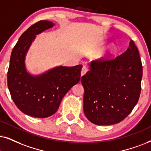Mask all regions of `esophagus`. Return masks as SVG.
Listing matches in <instances>:
<instances>
[{
  "mask_svg": "<svg viewBox=\"0 0 151 151\" xmlns=\"http://www.w3.org/2000/svg\"><path fill=\"white\" fill-rule=\"evenodd\" d=\"M88 68L87 66H86V65L83 66V68H82L81 71V76L84 75V74H85L86 73V72H88Z\"/></svg>",
  "mask_w": 151,
  "mask_h": 151,
  "instance_id": "obj_1",
  "label": "esophagus"
}]
</instances>
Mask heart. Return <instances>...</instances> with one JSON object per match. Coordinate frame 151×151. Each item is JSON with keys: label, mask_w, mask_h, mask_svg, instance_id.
I'll use <instances>...</instances> for the list:
<instances>
[{"label": "heart", "mask_w": 151, "mask_h": 151, "mask_svg": "<svg viewBox=\"0 0 151 151\" xmlns=\"http://www.w3.org/2000/svg\"><path fill=\"white\" fill-rule=\"evenodd\" d=\"M109 54H113L116 52V47L114 45H110L109 47Z\"/></svg>", "instance_id": "b5f03b06"}]
</instances>
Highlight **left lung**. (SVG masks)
Listing matches in <instances>:
<instances>
[{
	"label": "left lung",
	"mask_w": 151,
	"mask_h": 151,
	"mask_svg": "<svg viewBox=\"0 0 151 151\" xmlns=\"http://www.w3.org/2000/svg\"><path fill=\"white\" fill-rule=\"evenodd\" d=\"M142 63L134 41L113 59L91 63L82 76L83 111L95 125H113L123 121L138 102L142 90Z\"/></svg>",
	"instance_id": "obj_1"
}]
</instances>
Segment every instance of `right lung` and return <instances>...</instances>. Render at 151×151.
<instances>
[{
  "label": "right lung",
  "instance_id": "1",
  "mask_svg": "<svg viewBox=\"0 0 151 151\" xmlns=\"http://www.w3.org/2000/svg\"><path fill=\"white\" fill-rule=\"evenodd\" d=\"M40 21L28 28L13 48L7 72V86L14 104L26 115L47 118L58 110L61 100L81 77V65L59 66L41 75L32 76L25 67V57L35 35L53 26Z\"/></svg>",
  "mask_w": 151,
  "mask_h": 151
}]
</instances>
